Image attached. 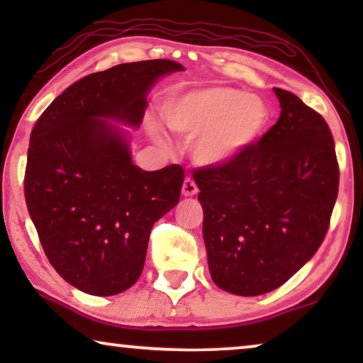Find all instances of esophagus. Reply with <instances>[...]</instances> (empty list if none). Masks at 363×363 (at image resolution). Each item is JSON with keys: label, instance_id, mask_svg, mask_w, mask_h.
I'll list each match as a JSON object with an SVG mask.
<instances>
[{"label": "esophagus", "instance_id": "34e87169", "mask_svg": "<svg viewBox=\"0 0 363 363\" xmlns=\"http://www.w3.org/2000/svg\"><path fill=\"white\" fill-rule=\"evenodd\" d=\"M198 193V186L196 183L191 180V178H186L185 182H183V186H182V195L183 196H195Z\"/></svg>", "mask_w": 363, "mask_h": 363}]
</instances>
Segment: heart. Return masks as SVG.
<instances>
[{
  "instance_id": "b5f03b06",
  "label": "heart",
  "mask_w": 363,
  "mask_h": 363,
  "mask_svg": "<svg viewBox=\"0 0 363 363\" xmlns=\"http://www.w3.org/2000/svg\"><path fill=\"white\" fill-rule=\"evenodd\" d=\"M160 112L170 130L195 137L193 158L205 167L236 160L269 123V108L262 99L231 87H203L172 96L163 101ZM150 132L163 142L158 128Z\"/></svg>"
}]
</instances>
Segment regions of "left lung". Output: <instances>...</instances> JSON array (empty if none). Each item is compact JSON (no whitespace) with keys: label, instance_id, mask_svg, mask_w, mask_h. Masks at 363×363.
I'll return each mask as SVG.
<instances>
[{"label":"left lung","instance_id":"obj_1","mask_svg":"<svg viewBox=\"0 0 363 363\" xmlns=\"http://www.w3.org/2000/svg\"><path fill=\"white\" fill-rule=\"evenodd\" d=\"M281 117L223 167L193 173L213 282L261 296L291 279L319 250L339 193L330 128L299 97L274 87Z\"/></svg>","mask_w":363,"mask_h":363}]
</instances>
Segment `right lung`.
Segmentation results:
<instances>
[{
  "mask_svg": "<svg viewBox=\"0 0 363 363\" xmlns=\"http://www.w3.org/2000/svg\"><path fill=\"white\" fill-rule=\"evenodd\" d=\"M170 59L118 64L54 99L31 132L24 196L43 250L62 279L91 296L135 284L152 226L180 200V165H133L128 127L142 123L158 79L183 71Z\"/></svg>",
  "mask_w": 363,
  "mask_h": 363,
  "instance_id": "right-lung-1",
  "label": "right lung"
}]
</instances>
